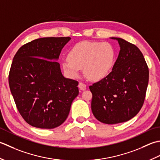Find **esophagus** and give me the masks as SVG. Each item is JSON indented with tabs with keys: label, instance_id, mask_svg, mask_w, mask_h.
I'll list each match as a JSON object with an SVG mask.
<instances>
[{
	"label": "esophagus",
	"instance_id": "34e87169",
	"mask_svg": "<svg viewBox=\"0 0 160 160\" xmlns=\"http://www.w3.org/2000/svg\"><path fill=\"white\" fill-rule=\"evenodd\" d=\"M79 88L81 90H85L86 88V84H85L83 82H80L79 83Z\"/></svg>",
	"mask_w": 160,
	"mask_h": 160
}]
</instances>
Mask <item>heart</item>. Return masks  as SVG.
Listing matches in <instances>:
<instances>
[{
	"instance_id": "b5f03b06",
	"label": "heart",
	"mask_w": 160,
	"mask_h": 160,
	"mask_svg": "<svg viewBox=\"0 0 160 160\" xmlns=\"http://www.w3.org/2000/svg\"><path fill=\"white\" fill-rule=\"evenodd\" d=\"M115 57V50L110 43L83 41L70 50L67 59L62 62V68L68 77L76 78L83 68L89 79L99 80L112 70Z\"/></svg>"
}]
</instances>
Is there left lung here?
<instances>
[{"instance_id": "left-lung-1", "label": "left lung", "mask_w": 160, "mask_h": 160, "mask_svg": "<svg viewBox=\"0 0 160 160\" xmlns=\"http://www.w3.org/2000/svg\"><path fill=\"white\" fill-rule=\"evenodd\" d=\"M119 56L112 71L89 86L92 94L91 108L99 122L115 124L128 121L144 104L149 71L143 54L135 45L121 38Z\"/></svg>"}]
</instances>
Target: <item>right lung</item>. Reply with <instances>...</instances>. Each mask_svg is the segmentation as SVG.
I'll return each instance as SVG.
<instances>
[{"label":"right lung","mask_w":160,"mask_h":160,"mask_svg":"<svg viewBox=\"0 0 160 160\" xmlns=\"http://www.w3.org/2000/svg\"><path fill=\"white\" fill-rule=\"evenodd\" d=\"M70 37L40 38L19 48L9 85L16 108L29 124L51 129L61 125L79 94L77 81L62 74L56 60Z\"/></svg>","instance_id":"1"}]
</instances>
